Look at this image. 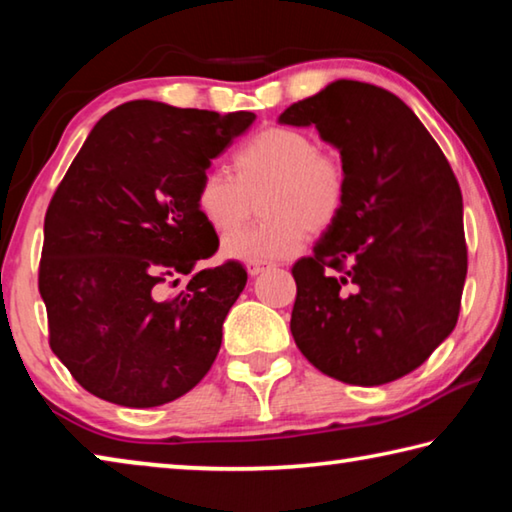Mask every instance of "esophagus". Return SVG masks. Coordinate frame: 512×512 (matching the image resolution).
<instances>
[{
  "label": "esophagus",
  "mask_w": 512,
  "mask_h": 512,
  "mask_svg": "<svg viewBox=\"0 0 512 512\" xmlns=\"http://www.w3.org/2000/svg\"><path fill=\"white\" fill-rule=\"evenodd\" d=\"M268 268V264H264V262H253V264H248V275H259V273H264Z\"/></svg>",
  "instance_id": "esophagus-1"
}]
</instances>
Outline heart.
Returning a JSON list of instances; mask_svg holds the SVG:
<instances>
[{
	"instance_id": "heart-1",
	"label": "heart",
	"mask_w": 512,
	"mask_h": 512,
	"mask_svg": "<svg viewBox=\"0 0 512 512\" xmlns=\"http://www.w3.org/2000/svg\"><path fill=\"white\" fill-rule=\"evenodd\" d=\"M259 193L265 221L223 239V255L241 262L289 259L305 246L309 230L339 221L348 201V169L339 155L318 151L309 133L268 126L232 153V176L210 167L198 178L194 207L216 232H230L252 209Z\"/></svg>"
}]
</instances>
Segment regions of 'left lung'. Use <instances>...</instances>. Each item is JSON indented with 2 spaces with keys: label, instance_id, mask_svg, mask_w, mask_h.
Segmentation results:
<instances>
[{
  "label": "left lung",
  "instance_id": "8db88e82",
  "mask_svg": "<svg viewBox=\"0 0 512 512\" xmlns=\"http://www.w3.org/2000/svg\"><path fill=\"white\" fill-rule=\"evenodd\" d=\"M280 124L316 126L348 169L343 214L293 264V341L327 377L381 386L456 327L467 275L463 196L422 121L393 92L334 81Z\"/></svg>",
  "mask_w": 512,
  "mask_h": 512
}]
</instances>
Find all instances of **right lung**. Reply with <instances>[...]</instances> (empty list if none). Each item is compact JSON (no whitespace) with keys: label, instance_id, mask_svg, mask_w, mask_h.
<instances>
[{"label":"right lung","instance_id":"add662e5","mask_svg":"<svg viewBox=\"0 0 512 512\" xmlns=\"http://www.w3.org/2000/svg\"><path fill=\"white\" fill-rule=\"evenodd\" d=\"M253 121L246 110L131 101L97 121L69 164L45 214L38 289L51 350L88 393L151 409L212 368L246 268H203L167 300L158 287L219 248L194 192Z\"/></svg>","mask_w":512,"mask_h":512}]
</instances>
